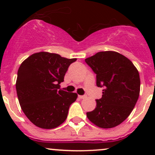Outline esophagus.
<instances>
[{"label": "esophagus", "instance_id": "1", "mask_svg": "<svg viewBox=\"0 0 155 155\" xmlns=\"http://www.w3.org/2000/svg\"><path fill=\"white\" fill-rule=\"evenodd\" d=\"M85 97H86V96H85V95H79V98H80V99H84Z\"/></svg>", "mask_w": 155, "mask_h": 155}]
</instances>
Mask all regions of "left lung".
<instances>
[{
	"mask_svg": "<svg viewBox=\"0 0 155 155\" xmlns=\"http://www.w3.org/2000/svg\"><path fill=\"white\" fill-rule=\"evenodd\" d=\"M85 61L96 74L97 85L104 87L96 108L86 113L87 118L101 128L118 126L129 116L139 98L138 70L127 58L113 51H100Z\"/></svg>",
	"mask_w": 155,
	"mask_h": 155,
	"instance_id": "1",
	"label": "left lung"
}]
</instances>
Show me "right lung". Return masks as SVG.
Wrapping results in <instances>:
<instances>
[{
  "label": "right lung",
  "mask_w": 155,
  "mask_h": 155,
  "mask_svg": "<svg viewBox=\"0 0 155 155\" xmlns=\"http://www.w3.org/2000/svg\"><path fill=\"white\" fill-rule=\"evenodd\" d=\"M76 61L40 51L20 65L15 83L17 96L23 112L34 125L52 129L66 120L70 106L78 95L61 90L59 84Z\"/></svg>",
  "instance_id": "right-lung-1"
}]
</instances>
